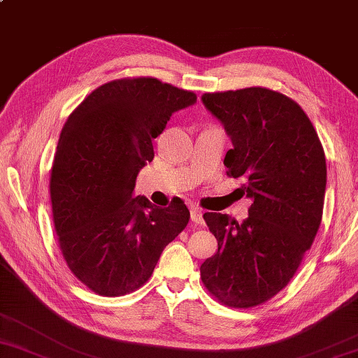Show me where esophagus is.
Returning <instances> with one entry per match:
<instances>
[{
	"label": "esophagus",
	"instance_id": "esophagus-1",
	"mask_svg": "<svg viewBox=\"0 0 358 358\" xmlns=\"http://www.w3.org/2000/svg\"><path fill=\"white\" fill-rule=\"evenodd\" d=\"M191 220L194 224H203V213H201L200 208L197 206L191 208Z\"/></svg>",
	"mask_w": 358,
	"mask_h": 358
}]
</instances>
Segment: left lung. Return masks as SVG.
I'll return each instance as SVG.
<instances>
[{"instance_id": "8db88e82", "label": "left lung", "mask_w": 358, "mask_h": 358, "mask_svg": "<svg viewBox=\"0 0 358 358\" xmlns=\"http://www.w3.org/2000/svg\"><path fill=\"white\" fill-rule=\"evenodd\" d=\"M201 103L231 141L227 175L241 177L252 200L241 224L229 214H203L217 252L201 263V282L229 307H255L287 287L313 244L322 219L326 157L302 108L274 90L203 94Z\"/></svg>"}]
</instances>
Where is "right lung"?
Returning <instances> with one entry per match:
<instances>
[{"mask_svg": "<svg viewBox=\"0 0 358 358\" xmlns=\"http://www.w3.org/2000/svg\"><path fill=\"white\" fill-rule=\"evenodd\" d=\"M196 103V94L155 78L117 80L95 89L64 125L50 181L55 227L70 271L96 294L142 287L187 225L180 199L158 208L134 197V186L155 157L153 139Z\"/></svg>", "mask_w": 358, "mask_h": 358, "instance_id": "obj_1", "label": "right lung"}]
</instances>
